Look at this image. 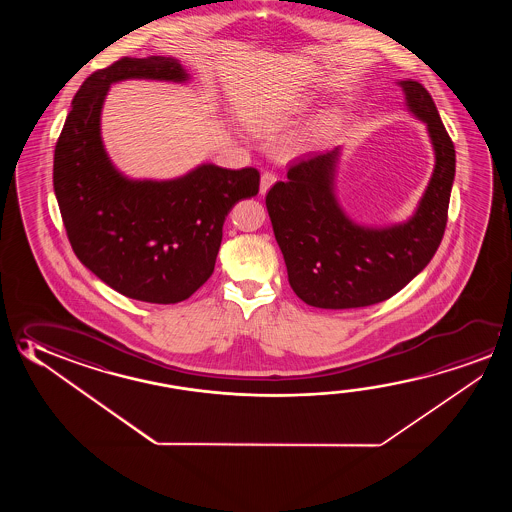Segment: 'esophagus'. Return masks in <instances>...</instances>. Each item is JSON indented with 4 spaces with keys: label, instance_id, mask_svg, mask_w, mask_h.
Wrapping results in <instances>:
<instances>
[{
    "label": "esophagus",
    "instance_id": "1",
    "mask_svg": "<svg viewBox=\"0 0 512 512\" xmlns=\"http://www.w3.org/2000/svg\"><path fill=\"white\" fill-rule=\"evenodd\" d=\"M275 182H277V175L275 173H271V171L262 173V176H260V194L268 193L271 185L275 184Z\"/></svg>",
    "mask_w": 512,
    "mask_h": 512
}]
</instances>
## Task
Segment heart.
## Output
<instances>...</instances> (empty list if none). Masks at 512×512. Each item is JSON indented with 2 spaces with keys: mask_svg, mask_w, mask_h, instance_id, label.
<instances>
[{
  "mask_svg": "<svg viewBox=\"0 0 512 512\" xmlns=\"http://www.w3.org/2000/svg\"><path fill=\"white\" fill-rule=\"evenodd\" d=\"M289 112H291V109H285V107H280V109L277 107V109H268L266 112H262V114L252 119L253 132L259 135L275 134L280 130V126L284 125ZM330 125H332L330 119H323L318 125V134H327Z\"/></svg>",
  "mask_w": 512,
  "mask_h": 512,
  "instance_id": "1",
  "label": "heart"
}]
</instances>
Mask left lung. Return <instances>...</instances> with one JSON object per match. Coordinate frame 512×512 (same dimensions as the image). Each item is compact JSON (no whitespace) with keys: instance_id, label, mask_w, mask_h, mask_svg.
<instances>
[{"instance_id":"8db88e82","label":"left lung","mask_w":512,"mask_h":512,"mask_svg":"<svg viewBox=\"0 0 512 512\" xmlns=\"http://www.w3.org/2000/svg\"><path fill=\"white\" fill-rule=\"evenodd\" d=\"M405 105L427 125L436 155L418 209L405 223L357 225L336 198L339 148L298 160L266 196L275 239L296 296L319 309L384 302L423 271L443 239L455 176V148L427 89L398 82Z\"/></svg>"}]
</instances>
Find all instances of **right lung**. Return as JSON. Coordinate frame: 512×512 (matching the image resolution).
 <instances>
[{
    "label": "right lung",
    "mask_w": 512,
    "mask_h": 512,
    "mask_svg": "<svg viewBox=\"0 0 512 512\" xmlns=\"http://www.w3.org/2000/svg\"><path fill=\"white\" fill-rule=\"evenodd\" d=\"M189 80L173 57L114 62L85 80L71 103L53 159V187L73 252L85 268L132 300L178 303L209 280L223 223L259 193L255 168L202 164L173 180H134L101 141V109L121 80Z\"/></svg>",
    "instance_id": "obj_1"
}]
</instances>
